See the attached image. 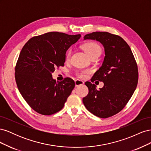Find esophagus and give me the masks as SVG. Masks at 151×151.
Returning <instances> with one entry per match:
<instances>
[{
    "label": "esophagus",
    "instance_id": "obj_1",
    "mask_svg": "<svg viewBox=\"0 0 151 151\" xmlns=\"http://www.w3.org/2000/svg\"><path fill=\"white\" fill-rule=\"evenodd\" d=\"M84 82L82 81L81 80H79V79H77L75 81V84H76V86L77 87V86H81L84 84Z\"/></svg>",
    "mask_w": 151,
    "mask_h": 151
}]
</instances>
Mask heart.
<instances>
[{"label":"heart","mask_w":151,"mask_h":151,"mask_svg":"<svg viewBox=\"0 0 151 151\" xmlns=\"http://www.w3.org/2000/svg\"><path fill=\"white\" fill-rule=\"evenodd\" d=\"M83 48L84 51L87 53V55L89 57H91L92 56L96 55H100L101 53V48L99 47V45H98L96 43H94L93 42H90L85 43L83 45ZM72 54V51L70 50H68V51L66 53L65 59L66 60H68L70 58ZM90 71L89 70H84L83 71H79L76 72L77 76H78L80 78H85L86 77L87 74H89Z\"/></svg>","instance_id":"heart-1"}]
</instances>
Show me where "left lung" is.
<instances>
[{"mask_svg": "<svg viewBox=\"0 0 151 151\" xmlns=\"http://www.w3.org/2000/svg\"><path fill=\"white\" fill-rule=\"evenodd\" d=\"M84 38L101 43L105 57L102 66L91 79L92 83L103 82V88L98 90L94 84L86 82L89 93L83 99V103L96 116H112L122 110L134 93L139 79L137 64L129 45L120 36L96 31Z\"/></svg>", "mask_w": 151, "mask_h": 151, "instance_id": "obj_1", "label": "left lung"}]
</instances>
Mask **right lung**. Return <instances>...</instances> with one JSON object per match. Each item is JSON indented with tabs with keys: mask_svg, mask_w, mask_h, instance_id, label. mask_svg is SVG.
<instances>
[{
	"mask_svg": "<svg viewBox=\"0 0 151 151\" xmlns=\"http://www.w3.org/2000/svg\"><path fill=\"white\" fill-rule=\"evenodd\" d=\"M81 35L49 32L29 39L22 47L15 67L17 88L29 106L43 115H51L63 108L75 87L69 77L53 79L56 67L64 66L65 53Z\"/></svg>",
	"mask_w": 151,
	"mask_h": 151,
	"instance_id": "add662e5",
	"label": "right lung"
}]
</instances>
